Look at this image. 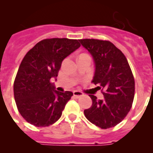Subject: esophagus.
<instances>
[{
	"mask_svg": "<svg viewBox=\"0 0 153 153\" xmlns=\"http://www.w3.org/2000/svg\"><path fill=\"white\" fill-rule=\"evenodd\" d=\"M82 96H83V93H81V92L77 91V90H75L74 91V97H75L76 98H79V97H81Z\"/></svg>",
	"mask_w": 153,
	"mask_h": 153,
	"instance_id": "1",
	"label": "esophagus"
}]
</instances>
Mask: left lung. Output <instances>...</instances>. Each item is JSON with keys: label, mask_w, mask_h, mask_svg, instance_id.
Masks as SVG:
<instances>
[{"label": "left lung", "mask_w": 153, "mask_h": 153, "mask_svg": "<svg viewBox=\"0 0 153 153\" xmlns=\"http://www.w3.org/2000/svg\"><path fill=\"white\" fill-rule=\"evenodd\" d=\"M81 44L93 56L96 70L92 83L97 85L103 100L90 94L93 104L84 110L86 118L101 129L122 122L132 107L135 80L123 52L109 40L81 39Z\"/></svg>", "instance_id": "8db88e82"}]
</instances>
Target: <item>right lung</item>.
I'll list each match as a JSON object with an SVG mask.
<instances>
[{
    "instance_id": "add662e5",
    "label": "right lung",
    "mask_w": 153,
    "mask_h": 153,
    "mask_svg": "<svg viewBox=\"0 0 153 153\" xmlns=\"http://www.w3.org/2000/svg\"><path fill=\"white\" fill-rule=\"evenodd\" d=\"M80 47L79 40L44 39L30 50L19 67L13 94L19 113L37 127L49 126L60 118L73 93L54 90L62 61Z\"/></svg>"
}]
</instances>
